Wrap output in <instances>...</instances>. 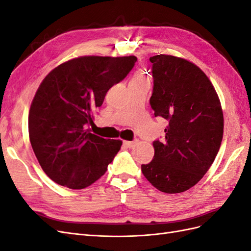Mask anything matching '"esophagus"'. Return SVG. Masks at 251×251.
I'll return each instance as SVG.
<instances>
[{
	"label": "esophagus",
	"mask_w": 251,
	"mask_h": 251,
	"mask_svg": "<svg viewBox=\"0 0 251 251\" xmlns=\"http://www.w3.org/2000/svg\"><path fill=\"white\" fill-rule=\"evenodd\" d=\"M136 142H137V141H124V146L125 147H126V148H133L134 146H135V144H136Z\"/></svg>",
	"instance_id": "1"
}]
</instances>
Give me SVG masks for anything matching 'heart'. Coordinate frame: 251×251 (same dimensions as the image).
Listing matches in <instances>:
<instances>
[{
	"label": "heart",
	"mask_w": 251,
	"mask_h": 251,
	"mask_svg": "<svg viewBox=\"0 0 251 251\" xmlns=\"http://www.w3.org/2000/svg\"><path fill=\"white\" fill-rule=\"evenodd\" d=\"M130 83H150V79L144 73L137 72L134 74Z\"/></svg>",
	"instance_id": "obj_1"
}]
</instances>
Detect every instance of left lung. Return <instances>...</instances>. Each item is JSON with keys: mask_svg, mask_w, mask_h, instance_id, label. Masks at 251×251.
Listing matches in <instances>:
<instances>
[{"mask_svg": "<svg viewBox=\"0 0 251 251\" xmlns=\"http://www.w3.org/2000/svg\"><path fill=\"white\" fill-rule=\"evenodd\" d=\"M154 79L151 107L169 121L162 141L153 142L154 159L142 164L150 183L178 194L196 185L214 162L223 138L221 102L198 66L173 55L150 57Z\"/></svg>", "mask_w": 251, "mask_h": 251, "instance_id": "left-lung-1", "label": "left lung"}]
</instances>
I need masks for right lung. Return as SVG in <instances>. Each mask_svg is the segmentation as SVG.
Masks as SVG:
<instances>
[{"label":"right lung","instance_id":"add662e5","mask_svg":"<svg viewBox=\"0 0 251 251\" xmlns=\"http://www.w3.org/2000/svg\"><path fill=\"white\" fill-rule=\"evenodd\" d=\"M137 57L79 56L54 68L37 89L28 117L29 138L43 171L71 189L91 185L107 172L123 141L90 133L93 114L110 88Z\"/></svg>","mask_w":251,"mask_h":251}]
</instances>
